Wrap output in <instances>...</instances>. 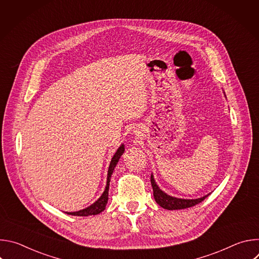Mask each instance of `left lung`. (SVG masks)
Segmentation results:
<instances>
[{
    "label": "left lung",
    "mask_w": 259,
    "mask_h": 259,
    "mask_svg": "<svg viewBox=\"0 0 259 259\" xmlns=\"http://www.w3.org/2000/svg\"><path fill=\"white\" fill-rule=\"evenodd\" d=\"M151 183L153 187V191H154V197L156 202L163 207L164 209H168V210H178V209H186V208H190L193 207L199 203H201L202 201H204L209 195L204 196L200 199H195V200H184V199H177L174 197H170L167 194H165L164 192H162L159 187L157 186V183L155 182V179L153 177V175H151Z\"/></svg>",
    "instance_id": "left-lung-1"
}]
</instances>
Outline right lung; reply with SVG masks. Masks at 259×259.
Segmentation results:
<instances>
[{
  "mask_svg": "<svg viewBox=\"0 0 259 259\" xmlns=\"http://www.w3.org/2000/svg\"><path fill=\"white\" fill-rule=\"evenodd\" d=\"M125 149H124V145L122 144L118 151L116 152V154L114 155L112 161H110L109 167H108V171H107V181H106V187L105 190L102 194V196L91 206H89L86 209L80 210L78 212H65L68 215H73V216H89V215H96L99 214L101 211H103L105 209V206L107 204V200H108V189H109V181H110V177H112V174L114 172V169L119 161V159L121 158V156L123 155Z\"/></svg>",
  "mask_w": 259,
  "mask_h": 259,
  "instance_id": "add662e5",
  "label": "right lung"
}]
</instances>
